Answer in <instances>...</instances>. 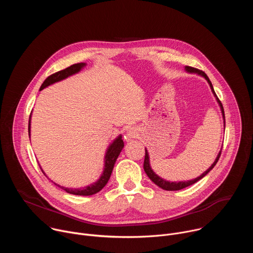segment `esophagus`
Segmentation results:
<instances>
[{
	"label": "esophagus",
	"instance_id": "esophagus-1",
	"mask_svg": "<svg viewBox=\"0 0 253 253\" xmlns=\"http://www.w3.org/2000/svg\"><path fill=\"white\" fill-rule=\"evenodd\" d=\"M138 136H139V134H138L137 129H136V128H130V129L127 131L125 137H126L127 141H130V140H132V139L138 138Z\"/></svg>",
	"mask_w": 253,
	"mask_h": 253
}]
</instances>
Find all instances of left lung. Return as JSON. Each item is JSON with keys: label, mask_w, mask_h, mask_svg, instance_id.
Listing matches in <instances>:
<instances>
[{"label": "left lung", "mask_w": 253, "mask_h": 253, "mask_svg": "<svg viewBox=\"0 0 253 253\" xmlns=\"http://www.w3.org/2000/svg\"><path fill=\"white\" fill-rule=\"evenodd\" d=\"M185 71L187 72V73H190V74H197L198 76L203 77V78L207 81V83H208L209 86H210L211 92L213 93V95H214L216 101H217V103H218V105H219V107H220L222 118H223V123H224L223 125H224V129H225V117H224V110H223L222 104H221V102L219 101V99L217 98V96H216V94H215V92H214V89H213V86H212V83L210 82V80H209V78L207 77V75L204 73L203 71H200V70H198V69H195V68H192V67H189V66H186V67H185ZM220 154H221V150L219 151L217 157L215 158L214 162L211 164V166H210L205 172H203L200 176H198V177H196V178H194V179L187 180V181H178V182L175 181V182H170V181H168V180H165V179L161 178L160 176H158V175L153 171V169L151 168L149 153H148V151H147L146 148H145V159H144V165H143V167H144V171H145V173H146L147 176L150 178L151 181L154 182L157 186H159L160 188H162V189H164V190L175 191V190H180V189H183V188H185V187H188V186H190V185L196 183L197 181H199L200 179H202L209 171H211V170L213 169V167L216 165V163H217V161H218V159H219V157H220Z\"/></svg>", "instance_id": "8db88e82"}]
</instances>
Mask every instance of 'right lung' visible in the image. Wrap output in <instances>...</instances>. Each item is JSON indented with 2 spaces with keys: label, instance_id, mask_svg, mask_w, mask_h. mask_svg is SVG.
Segmentation results:
<instances>
[{
  "label": "right lung",
  "instance_id": "right-lung-1",
  "mask_svg": "<svg viewBox=\"0 0 253 253\" xmlns=\"http://www.w3.org/2000/svg\"><path fill=\"white\" fill-rule=\"evenodd\" d=\"M87 64L86 63H78V64H74L72 65L62 71H59L57 72V73L49 76L45 81L44 83L42 84L41 88H40V91H42L43 89L47 88L48 86L50 85H53L57 82H60V81H63L65 79H67L68 77L70 76H73L75 74H78L79 72L84 68L86 67ZM31 116L32 114L30 115V120H29V137H31ZM124 147V142L122 140V135L120 134L118 137H116L111 143L110 145L108 146L106 152H105V156H104V167H103V171H102V174L101 176L99 177V179L97 180L96 182L90 184V185H87L85 187H81V188H71V187H64V186H61L55 182H53L55 185L59 186L60 188H62L64 191H66L67 193H70V194H73V195H82V196H89V195H93V194H96L97 192L101 191L104 186L107 184L108 180L110 179V176H111V173L113 171V168H114V165L116 163V160L120 154V152L122 151ZM42 169V167H41ZM42 172L46 175V173L44 172V170L42 169ZM47 176V175H46Z\"/></svg>",
  "mask_w": 253,
  "mask_h": 253
}]
</instances>
